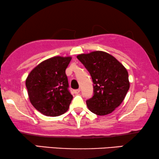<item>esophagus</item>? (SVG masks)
I'll use <instances>...</instances> for the list:
<instances>
[{
  "mask_svg": "<svg viewBox=\"0 0 159 159\" xmlns=\"http://www.w3.org/2000/svg\"><path fill=\"white\" fill-rule=\"evenodd\" d=\"M73 92H74V93H75V94H77V93H79L80 92V89H77V90H74Z\"/></svg>",
  "mask_w": 159,
  "mask_h": 159,
  "instance_id": "esophagus-1",
  "label": "esophagus"
}]
</instances>
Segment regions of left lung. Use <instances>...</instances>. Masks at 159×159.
I'll list each match as a JSON object with an SVG mask.
<instances>
[{
  "instance_id": "left-lung-1",
  "label": "left lung",
  "mask_w": 159,
  "mask_h": 159,
  "mask_svg": "<svg viewBox=\"0 0 159 159\" xmlns=\"http://www.w3.org/2000/svg\"><path fill=\"white\" fill-rule=\"evenodd\" d=\"M77 57L93 80V95L86 101L89 110L99 116L111 113L121 103L129 90L127 69L106 52L94 51Z\"/></svg>"
}]
</instances>
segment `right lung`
Segmentation results:
<instances>
[{"instance_id":"1","label":"right lung","mask_w":159,"mask_h":159,"mask_svg":"<svg viewBox=\"0 0 159 159\" xmlns=\"http://www.w3.org/2000/svg\"><path fill=\"white\" fill-rule=\"evenodd\" d=\"M71 57L56 56L38 65L26 80L30 101L41 114L57 116L68 110L73 96L66 69Z\"/></svg>"}]
</instances>
